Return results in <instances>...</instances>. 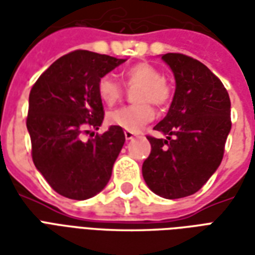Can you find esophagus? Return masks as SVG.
<instances>
[{"label": "esophagus", "mask_w": 255, "mask_h": 255, "mask_svg": "<svg viewBox=\"0 0 255 255\" xmlns=\"http://www.w3.org/2000/svg\"><path fill=\"white\" fill-rule=\"evenodd\" d=\"M124 135H126V139H127V140H129V139H132L133 136H135V133L129 132V131H126V132H124Z\"/></svg>", "instance_id": "34e87169"}]
</instances>
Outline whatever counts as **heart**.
I'll list each match as a JSON object with an SVG mask.
<instances>
[{
  "label": "heart",
  "mask_w": 255,
  "mask_h": 255,
  "mask_svg": "<svg viewBox=\"0 0 255 255\" xmlns=\"http://www.w3.org/2000/svg\"><path fill=\"white\" fill-rule=\"evenodd\" d=\"M123 79L127 86H139L135 93V101L138 104L124 106L111 112L108 122L129 132H136L144 124L154 119L153 105L165 106L172 98V89L162 79V73L149 63H136L123 72ZM97 91L102 102L108 106L116 105L124 95L122 84L112 75H104L98 80Z\"/></svg>",
  "instance_id": "b5f03b06"
}]
</instances>
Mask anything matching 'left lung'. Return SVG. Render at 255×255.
Here are the masks:
<instances>
[{"label": "left lung", "instance_id": "1", "mask_svg": "<svg viewBox=\"0 0 255 255\" xmlns=\"http://www.w3.org/2000/svg\"><path fill=\"white\" fill-rule=\"evenodd\" d=\"M176 90L166 116L154 127L165 139L147 136L151 151L142 175L166 199L192 195L208 182L224 155L231 131L228 91L206 65L180 53H166Z\"/></svg>", "mask_w": 255, "mask_h": 255}]
</instances>
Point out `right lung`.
I'll use <instances>...</instances> for the list:
<instances>
[{"label": "right lung", "instance_id": "add662e5", "mask_svg": "<svg viewBox=\"0 0 255 255\" xmlns=\"http://www.w3.org/2000/svg\"><path fill=\"white\" fill-rule=\"evenodd\" d=\"M124 61L75 50L56 60L31 89L27 129L32 161L50 187L63 197L89 199L111 179L126 142L123 128L112 126L87 142L82 140V133L101 127L104 106L97 84Z\"/></svg>", "mask_w": 255, "mask_h": 255}]
</instances>
